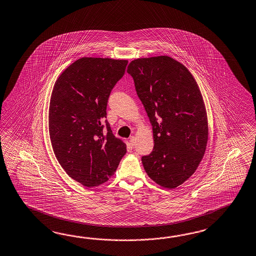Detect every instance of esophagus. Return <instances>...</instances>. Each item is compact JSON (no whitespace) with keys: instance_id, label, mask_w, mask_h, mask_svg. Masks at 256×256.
<instances>
[{"instance_id":"34e87169","label":"esophagus","mask_w":256,"mask_h":256,"mask_svg":"<svg viewBox=\"0 0 256 256\" xmlns=\"http://www.w3.org/2000/svg\"><path fill=\"white\" fill-rule=\"evenodd\" d=\"M129 142H130V144H131L132 146H134V144H136V136H131L130 139H129Z\"/></svg>"}]
</instances>
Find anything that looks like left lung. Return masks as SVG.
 <instances>
[{
	"mask_svg": "<svg viewBox=\"0 0 256 256\" xmlns=\"http://www.w3.org/2000/svg\"><path fill=\"white\" fill-rule=\"evenodd\" d=\"M150 120L154 148L142 157L146 174L176 188L198 169L208 142L204 98L190 70L168 56L134 59L127 68Z\"/></svg>",
	"mask_w": 256,
	"mask_h": 256,
	"instance_id": "left-lung-1",
	"label": "left lung"
}]
</instances>
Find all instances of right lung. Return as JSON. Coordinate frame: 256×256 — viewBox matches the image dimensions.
Returning a JSON list of instances; mask_svg holds the SVG:
<instances>
[{
  "label": "right lung",
  "instance_id": "1",
  "mask_svg": "<svg viewBox=\"0 0 256 256\" xmlns=\"http://www.w3.org/2000/svg\"><path fill=\"white\" fill-rule=\"evenodd\" d=\"M128 60L82 58L59 75L49 105V134L59 164L75 181L98 186L115 174L126 144L115 138L106 104Z\"/></svg>",
  "mask_w": 256,
  "mask_h": 256
}]
</instances>
